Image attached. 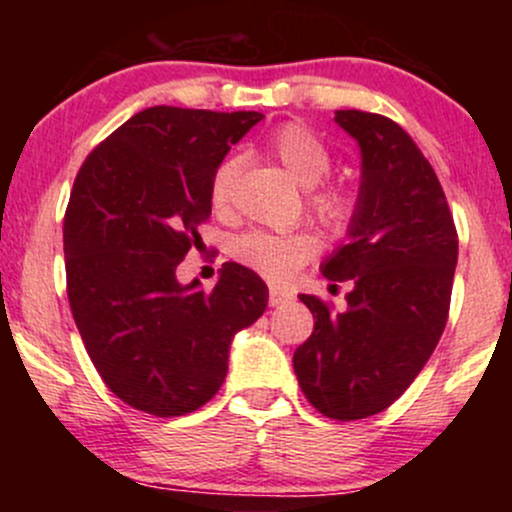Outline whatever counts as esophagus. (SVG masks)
I'll return each mask as SVG.
<instances>
[{
    "label": "esophagus",
    "instance_id": "obj_1",
    "mask_svg": "<svg viewBox=\"0 0 512 512\" xmlns=\"http://www.w3.org/2000/svg\"><path fill=\"white\" fill-rule=\"evenodd\" d=\"M293 301V293L289 289H281V286H269V305H281Z\"/></svg>",
    "mask_w": 512,
    "mask_h": 512
}]
</instances>
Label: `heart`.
<instances>
[{
    "label": "heart",
    "mask_w": 512,
    "mask_h": 512,
    "mask_svg": "<svg viewBox=\"0 0 512 512\" xmlns=\"http://www.w3.org/2000/svg\"><path fill=\"white\" fill-rule=\"evenodd\" d=\"M264 151L284 166L293 180L308 187V209L327 228H344L354 216V197L349 190L334 185H320L330 173L332 156L325 142L301 122H284L264 139ZM238 175V158H226L211 175L209 199L216 211L231 202ZM317 240L310 233H245L233 245V255L245 267L255 269L264 279L289 281L310 257L315 255Z\"/></svg>",
    "instance_id": "heart-1"
}]
</instances>
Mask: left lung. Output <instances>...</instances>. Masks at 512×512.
<instances>
[{
  "label": "left lung",
  "instance_id": "1",
  "mask_svg": "<svg viewBox=\"0 0 512 512\" xmlns=\"http://www.w3.org/2000/svg\"><path fill=\"white\" fill-rule=\"evenodd\" d=\"M334 122L361 149V187L349 243L322 274L351 281V291L344 313L303 293L315 327L293 354V370L320 414L356 421L390 407L436 349L457 231L431 163L397 122L363 110H337Z\"/></svg>",
  "mask_w": 512,
  "mask_h": 512
}]
</instances>
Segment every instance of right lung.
Returning <instances> with one entry per match:
<instances>
[{"mask_svg": "<svg viewBox=\"0 0 512 512\" xmlns=\"http://www.w3.org/2000/svg\"><path fill=\"white\" fill-rule=\"evenodd\" d=\"M260 113L154 105L86 156L64 214L67 296L103 383L129 407L182 416L228 373L233 334L267 308V284L226 262L211 291L175 276L211 216L209 185Z\"/></svg>", "mask_w": 512, "mask_h": 512, "instance_id": "obj_1", "label": "right lung"}]
</instances>
